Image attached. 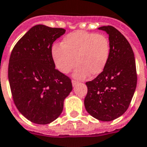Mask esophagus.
<instances>
[{
	"instance_id": "obj_1",
	"label": "esophagus",
	"mask_w": 147,
	"mask_h": 147,
	"mask_svg": "<svg viewBox=\"0 0 147 147\" xmlns=\"http://www.w3.org/2000/svg\"><path fill=\"white\" fill-rule=\"evenodd\" d=\"M71 83H72V86H76V85L78 83V82L75 81V80H72V81H71Z\"/></svg>"
}]
</instances>
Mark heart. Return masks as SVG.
I'll use <instances>...</instances> for the list:
<instances>
[{"mask_svg":"<svg viewBox=\"0 0 147 147\" xmlns=\"http://www.w3.org/2000/svg\"><path fill=\"white\" fill-rule=\"evenodd\" d=\"M109 40L104 35L77 31L67 35L61 46L54 45L51 57L56 68L68 74L77 65L74 78L85 79L90 74L98 76L103 72L110 57Z\"/></svg>","mask_w":147,"mask_h":147,"instance_id":"b5f03b06","label":"heart"}]
</instances>
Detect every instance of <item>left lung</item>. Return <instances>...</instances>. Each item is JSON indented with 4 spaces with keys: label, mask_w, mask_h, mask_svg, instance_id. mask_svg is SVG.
<instances>
[{
    "label": "left lung",
    "mask_w": 147,
    "mask_h": 147,
    "mask_svg": "<svg viewBox=\"0 0 147 147\" xmlns=\"http://www.w3.org/2000/svg\"><path fill=\"white\" fill-rule=\"evenodd\" d=\"M109 36L110 57L98 76L87 82L86 110L103 121L119 118L129 107L137 83L134 53L129 41L115 27L98 28Z\"/></svg>",
    "instance_id": "8db88e82"
}]
</instances>
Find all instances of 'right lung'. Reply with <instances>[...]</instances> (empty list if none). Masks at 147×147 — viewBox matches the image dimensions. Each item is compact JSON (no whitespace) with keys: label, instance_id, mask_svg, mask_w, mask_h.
I'll use <instances>...</instances> for the list:
<instances>
[{"label":"right lung","instance_id":"add662e5","mask_svg":"<svg viewBox=\"0 0 147 147\" xmlns=\"http://www.w3.org/2000/svg\"><path fill=\"white\" fill-rule=\"evenodd\" d=\"M65 33L61 28L32 27L11 54L8 81L16 107L33 123L47 125L61 114L72 90L71 79L55 69L52 44Z\"/></svg>","mask_w":147,"mask_h":147}]
</instances>
